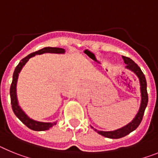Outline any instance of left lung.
I'll use <instances>...</instances> for the list:
<instances>
[{"label":"left lung","mask_w":158,"mask_h":158,"mask_svg":"<svg viewBox=\"0 0 158 158\" xmlns=\"http://www.w3.org/2000/svg\"><path fill=\"white\" fill-rule=\"evenodd\" d=\"M123 59L124 60V63L127 64V68L130 71H133L135 75L138 76L140 83V91H141V104L138 110V113L135 115L130 123L123 127L122 128H119L118 130H113V131H102V130H97L96 129L93 128L91 126V128L94 130V131L101 134L102 136L106 137L108 138H113V139H117V138H123L127 136V134L136 130L138 127L140 125L141 122L143 118L144 112L148 104V94H147V83H146V79H145V75L142 71L141 68L138 66V64H135L134 61H133L130 58L123 56Z\"/></svg>","instance_id":"1"}]
</instances>
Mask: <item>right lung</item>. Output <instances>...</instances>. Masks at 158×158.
<instances>
[{
    "label": "right lung",
    "instance_id": "add662e5",
    "mask_svg": "<svg viewBox=\"0 0 158 158\" xmlns=\"http://www.w3.org/2000/svg\"><path fill=\"white\" fill-rule=\"evenodd\" d=\"M44 53H54V54H64L65 50L64 48H52V47H46L40 50L35 52L33 53H31L30 55L27 56L25 58L22 59L19 64L16 66L15 68L14 73L13 75V82L11 84L10 87V98H11V104H12V108L14 112L15 115L18 118L22 123L25 125L26 127L35 131H44V130H48L50 128L56 125L57 121L54 123H43V122H39L35 121L34 119L31 118L26 114L25 112L21 109V107L19 105L18 99H17V95H16V84H17V79L19 77V74L24 66L27 64L30 58L35 56V55H41Z\"/></svg>",
    "mask_w": 158,
    "mask_h": 158
}]
</instances>
